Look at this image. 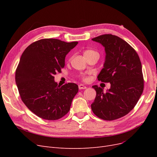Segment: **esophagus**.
<instances>
[{
	"label": "esophagus",
	"instance_id": "1",
	"mask_svg": "<svg viewBox=\"0 0 157 157\" xmlns=\"http://www.w3.org/2000/svg\"><path fill=\"white\" fill-rule=\"evenodd\" d=\"M78 88H79L80 90L86 89V86H84V85H83V84H79V85H78Z\"/></svg>",
	"mask_w": 157,
	"mask_h": 157
}]
</instances>
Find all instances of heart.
<instances>
[{"instance_id":"heart-1","label":"heart","mask_w":157,"mask_h":157,"mask_svg":"<svg viewBox=\"0 0 157 157\" xmlns=\"http://www.w3.org/2000/svg\"><path fill=\"white\" fill-rule=\"evenodd\" d=\"M92 52H96L94 50H87L84 52V54H90V53H92Z\"/></svg>"}]
</instances>
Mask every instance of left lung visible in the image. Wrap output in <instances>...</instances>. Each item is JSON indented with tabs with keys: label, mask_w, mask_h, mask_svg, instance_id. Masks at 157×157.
Masks as SVG:
<instances>
[{
	"label": "left lung",
	"mask_w": 157,
	"mask_h": 157,
	"mask_svg": "<svg viewBox=\"0 0 157 157\" xmlns=\"http://www.w3.org/2000/svg\"><path fill=\"white\" fill-rule=\"evenodd\" d=\"M92 40L100 43L106 54L98 79L111 84L106 92L97 85L92 86L96 96L91 105L92 110L103 120H116L131 111L143 93L141 63L136 50L120 37L105 34Z\"/></svg>",
	"instance_id": "8db88e82"
}]
</instances>
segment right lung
Instances as JSON below:
<instances>
[{
  "label": "right lung",
  "instance_id": "1",
  "mask_svg": "<svg viewBox=\"0 0 157 157\" xmlns=\"http://www.w3.org/2000/svg\"><path fill=\"white\" fill-rule=\"evenodd\" d=\"M78 42L56 39L34 42L24 50L16 71V82L22 101L36 116L48 121L62 118L78 91L75 83L59 86L54 75L61 73L65 56Z\"/></svg>",
  "mask_w": 157,
  "mask_h": 157
}]
</instances>
